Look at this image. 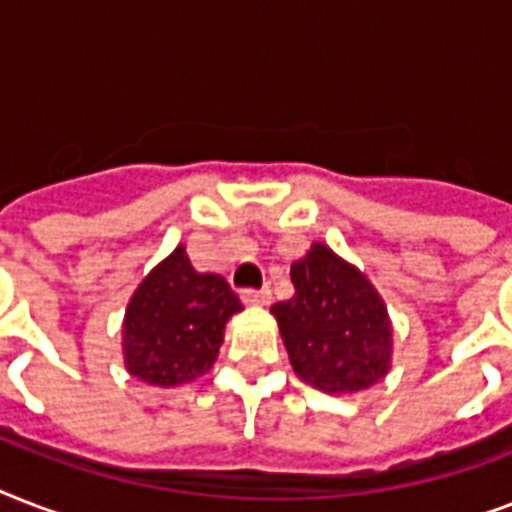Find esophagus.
<instances>
[{
  "mask_svg": "<svg viewBox=\"0 0 512 512\" xmlns=\"http://www.w3.org/2000/svg\"><path fill=\"white\" fill-rule=\"evenodd\" d=\"M241 300L247 305H268L271 303V289H241Z\"/></svg>",
  "mask_w": 512,
  "mask_h": 512,
  "instance_id": "obj_1",
  "label": "esophagus"
}]
</instances>
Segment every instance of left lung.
I'll return each mask as SVG.
<instances>
[{"mask_svg":"<svg viewBox=\"0 0 512 512\" xmlns=\"http://www.w3.org/2000/svg\"><path fill=\"white\" fill-rule=\"evenodd\" d=\"M289 273L295 297L271 313L297 377L324 393L380 382L390 369L393 329L372 281L327 244H313Z\"/></svg>","mask_w":512,"mask_h":512,"instance_id":"1","label":"left lung"}]
</instances>
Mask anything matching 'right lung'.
<instances>
[{"instance_id": "1", "label": "right lung", "mask_w": 512, "mask_h": 512, "mask_svg": "<svg viewBox=\"0 0 512 512\" xmlns=\"http://www.w3.org/2000/svg\"><path fill=\"white\" fill-rule=\"evenodd\" d=\"M239 297L217 273H199L185 247L148 273L135 289L122 327L124 366L132 377L175 388L212 369L225 324Z\"/></svg>"}]
</instances>
